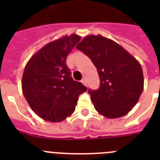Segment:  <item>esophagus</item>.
Masks as SVG:
<instances>
[{"label": "esophagus", "mask_w": 160, "mask_h": 160, "mask_svg": "<svg viewBox=\"0 0 160 160\" xmlns=\"http://www.w3.org/2000/svg\"><path fill=\"white\" fill-rule=\"evenodd\" d=\"M81 82H82V84L84 85V86H86V87H87V81H86V79L83 78Z\"/></svg>", "instance_id": "34e87169"}]
</instances>
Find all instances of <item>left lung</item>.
Masks as SVG:
<instances>
[{
	"instance_id": "obj_1",
	"label": "left lung",
	"mask_w": 160,
	"mask_h": 160,
	"mask_svg": "<svg viewBox=\"0 0 160 160\" xmlns=\"http://www.w3.org/2000/svg\"><path fill=\"white\" fill-rule=\"evenodd\" d=\"M76 48L97 68L100 87L88 91L96 111L108 118L128 114L143 90L140 63L119 44L100 34L86 36Z\"/></svg>"
}]
</instances>
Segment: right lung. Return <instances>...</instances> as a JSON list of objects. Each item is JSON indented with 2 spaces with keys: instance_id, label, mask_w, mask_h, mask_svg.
I'll return each mask as SVG.
<instances>
[{
  "instance_id": "1",
  "label": "right lung",
  "mask_w": 160,
  "mask_h": 160,
  "mask_svg": "<svg viewBox=\"0 0 160 160\" xmlns=\"http://www.w3.org/2000/svg\"><path fill=\"white\" fill-rule=\"evenodd\" d=\"M81 37L65 35L46 44L25 66L22 88L32 110L45 121L58 122L70 116L79 94L87 88L74 81L66 58Z\"/></svg>"
}]
</instances>
